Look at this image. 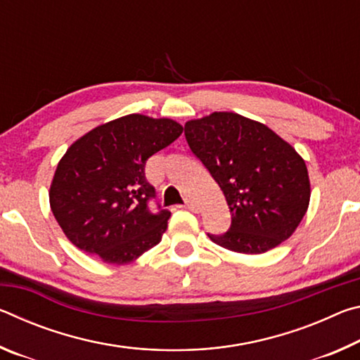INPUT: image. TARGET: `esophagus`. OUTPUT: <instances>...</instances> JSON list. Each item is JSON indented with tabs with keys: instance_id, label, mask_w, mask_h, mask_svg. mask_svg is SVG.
<instances>
[{
	"instance_id": "obj_1",
	"label": "esophagus",
	"mask_w": 360,
	"mask_h": 360,
	"mask_svg": "<svg viewBox=\"0 0 360 360\" xmlns=\"http://www.w3.org/2000/svg\"><path fill=\"white\" fill-rule=\"evenodd\" d=\"M186 208H187V210H191V211H193V212H197V206L193 205L192 200H186Z\"/></svg>"
}]
</instances>
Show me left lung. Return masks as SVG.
<instances>
[{"label": "left lung", "mask_w": 360, "mask_h": 360, "mask_svg": "<svg viewBox=\"0 0 360 360\" xmlns=\"http://www.w3.org/2000/svg\"><path fill=\"white\" fill-rule=\"evenodd\" d=\"M188 148L227 200L231 225L211 241L240 254H262L285 241L309 205L303 158L260 122L212 112L184 125Z\"/></svg>", "instance_id": "left-lung-1"}]
</instances>
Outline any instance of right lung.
<instances>
[{
  "label": "right lung",
  "instance_id": "1",
  "mask_svg": "<svg viewBox=\"0 0 360 360\" xmlns=\"http://www.w3.org/2000/svg\"><path fill=\"white\" fill-rule=\"evenodd\" d=\"M182 125L172 119L129 114L72 143L58 162L49 202L72 245L106 264L124 265L158 245L172 212L148 202L155 188L146 162L172 144Z\"/></svg>",
  "mask_w": 360,
  "mask_h": 360
}]
</instances>
